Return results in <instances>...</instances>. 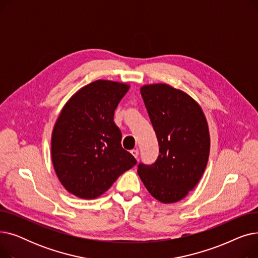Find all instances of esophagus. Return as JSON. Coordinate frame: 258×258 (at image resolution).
Masks as SVG:
<instances>
[{
    "mask_svg": "<svg viewBox=\"0 0 258 258\" xmlns=\"http://www.w3.org/2000/svg\"><path fill=\"white\" fill-rule=\"evenodd\" d=\"M131 153H132V155L135 157V158H138V156H139V151L138 150H133V151H131Z\"/></svg>",
    "mask_w": 258,
    "mask_h": 258,
    "instance_id": "1",
    "label": "esophagus"
}]
</instances>
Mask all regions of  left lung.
<instances>
[{"label": "left lung", "mask_w": 258, "mask_h": 258, "mask_svg": "<svg viewBox=\"0 0 258 258\" xmlns=\"http://www.w3.org/2000/svg\"><path fill=\"white\" fill-rule=\"evenodd\" d=\"M159 142L152 165L140 163L138 174L156 200L179 202L197 186L207 166L210 135L200 104L182 90L166 84L140 89Z\"/></svg>", "instance_id": "1"}]
</instances>
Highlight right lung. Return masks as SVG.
Masks as SVG:
<instances>
[{
  "mask_svg": "<svg viewBox=\"0 0 258 258\" xmlns=\"http://www.w3.org/2000/svg\"><path fill=\"white\" fill-rule=\"evenodd\" d=\"M130 85L99 79L67 101L54 124L51 157L67 191L92 200L104 194L137 161L121 146L114 112Z\"/></svg>",
  "mask_w": 258,
  "mask_h": 258,
  "instance_id": "1",
  "label": "right lung"
}]
</instances>
